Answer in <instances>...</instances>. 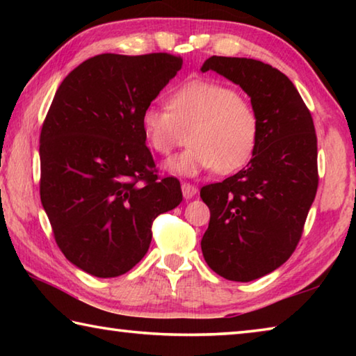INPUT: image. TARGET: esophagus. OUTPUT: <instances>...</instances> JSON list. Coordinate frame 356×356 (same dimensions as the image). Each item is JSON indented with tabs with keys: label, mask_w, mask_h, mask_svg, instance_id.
<instances>
[{
	"label": "esophagus",
	"mask_w": 356,
	"mask_h": 356,
	"mask_svg": "<svg viewBox=\"0 0 356 356\" xmlns=\"http://www.w3.org/2000/svg\"><path fill=\"white\" fill-rule=\"evenodd\" d=\"M196 191L197 190H196L195 185H191L188 182H184L182 184V195H184L185 200H191V197L196 195Z\"/></svg>",
	"instance_id": "obj_1"
}]
</instances>
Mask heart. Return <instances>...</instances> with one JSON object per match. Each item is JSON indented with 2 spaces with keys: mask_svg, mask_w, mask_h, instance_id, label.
<instances>
[{
  "mask_svg": "<svg viewBox=\"0 0 356 356\" xmlns=\"http://www.w3.org/2000/svg\"><path fill=\"white\" fill-rule=\"evenodd\" d=\"M144 138L160 155L191 141L168 168L182 176L213 170L229 174L248 163L259 136L257 113L227 84L191 80L170 94L168 108L149 106L141 116Z\"/></svg>",
  "mask_w": 356,
  "mask_h": 356,
  "instance_id": "1",
  "label": "heart"
}]
</instances>
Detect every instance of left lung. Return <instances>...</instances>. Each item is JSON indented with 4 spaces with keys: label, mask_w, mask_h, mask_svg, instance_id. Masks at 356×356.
<instances>
[{
    "label": "left lung",
    "mask_w": 356,
    "mask_h": 356,
    "mask_svg": "<svg viewBox=\"0 0 356 356\" xmlns=\"http://www.w3.org/2000/svg\"><path fill=\"white\" fill-rule=\"evenodd\" d=\"M201 70L238 84L257 113L248 165L201 188L210 210L204 259L222 278L248 282L284 264L303 234L318 185L314 122L293 83L270 64L212 56Z\"/></svg>",
    "instance_id": "8db88e82"
}]
</instances>
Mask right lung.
I'll use <instances>...</instances> for the list:
<instances>
[{"mask_svg":"<svg viewBox=\"0 0 356 356\" xmlns=\"http://www.w3.org/2000/svg\"><path fill=\"white\" fill-rule=\"evenodd\" d=\"M182 58L104 53L64 78L40 131V201L69 261L97 278L127 273L152 222L177 207L176 177H160L141 116Z\"/></svg>","mask_w":356,"mask_h":356,"instance_id":"right-lung-1","label":"right lung"}]
</instances>
